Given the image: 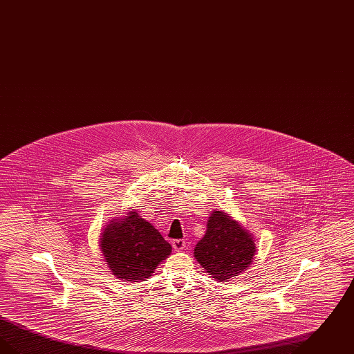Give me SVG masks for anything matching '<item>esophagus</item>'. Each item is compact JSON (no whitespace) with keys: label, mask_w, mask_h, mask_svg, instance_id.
Listing matches in <instances>:
<instances>
[{"label":"esophagus","mask_w":354,"mask_h":354,"mask_svg":"<svg viewBox=\"0 0 354 354\" xmlns=\"http://www.w3.org/2000/svg\"><path fill=\"white\" fill-rule=\"evenodd\" d=\"M185 247V241L183 239H176V240H172V248L175 251H183Z\"/></svg>","instance_id":"1"}]
</instances>
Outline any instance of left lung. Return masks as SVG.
<instances>
[{
    "label": "left lung",
    "mask_w": 354,
    "mask_h": 354,
    "mask_svg": "<svg viewBox=\"0 0 354 354\" xmlns=\"http://www.w3.org/2000/svg\"><path fill=\"white\" fill-rule=\"evenodd\" d=\"M256 253L252 236L223 211H214L194 256L215 280L228 281L252 263Z\"/></svg>",
    "instance_id": "obj_1"
}]
</instances>
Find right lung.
I'll return each mask as SVG.
<instances>
[{"instance_id": "add662e5", "label": "right lung", "mask_w": 354, "mask_h": 354, "mask_svg": "<svg viewBox=\"0 0 354 354\" xmlns=\"http://www.w3.org/2000/svg\"><path fill=\"white\" fill-rule=\"evenodd\" d=\"M101 250L115 277L138 283L151 276L171 253V245L149 221L131 211L103 230Z\"/></svg>"}]
</instances>
